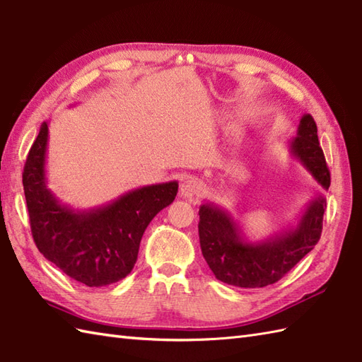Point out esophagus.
<instances>
[{
    "label": "esophagus",
    "instance_id": "obj_1",
    "mask_svg": "<svg viewBox=\"0 0 362 362\" xmlns=\"http://www.w3.org/2000/svg\"><path fill=\"white\" fill-rule=\"evenodd\" d=\"M201 191H202V183L191 175L185 177L180 183V194L185 199H194L196 196L201 194Z\"/></svg>",
    "mask_w": 362,
    "mask_h": 362
}]
</instances>
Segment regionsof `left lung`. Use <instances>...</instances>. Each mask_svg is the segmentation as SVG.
<instances>
[{
	"mask_svg": "<svg viewBox=\"0 0 362 362\" xmlns=\"http://www.w3.org/2000/svg\"><path fill=\"white\" fill-rule=\"evenodd\" d=\"M291 157L297 158L319 185L328 189L329 171L311 115H303L297 136L288 143ZM327 199L322 193L306 204L296 226L252 243L232 213L214 204L199 209V240L202 255L214 276L238 288H263L289 272L317 244Z\"/></svg>",
	"mask_w": 362,
	"mask_h": 362,
	"instance_id": "1",
	"label": "left lung"
}]
</instances>
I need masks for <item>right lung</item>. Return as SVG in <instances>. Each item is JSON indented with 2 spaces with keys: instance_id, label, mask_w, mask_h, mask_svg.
<instances>
[{
  "instance_id": "add662e5",
  "label": "right lung",
  "mask_w": 362,
  "mask_h": 362,
  "mask_svg": "<svg viewBox=\"0 0 362 362\" xmlns=\"http://www.w3.org/2000/svg\"><path fill=\"white\" fill-rule=\"evenodd\" d=\"M48 121L30 148L23 187L37 249L73 280L107 286L132 271L146 227L177 196L175 180L141 187L88 210L59 202L46 182Z\"/></svg>"
}]
</instances>
